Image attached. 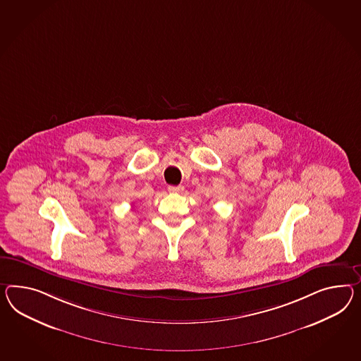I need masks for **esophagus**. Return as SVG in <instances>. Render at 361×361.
Here are the masks:
<instances>
[{
  "mask_svg": "<svg viewBox=\"0 0 361 361\" xmlns=\"http://www.w3.org/2000/svg\"><path fill=\"white\" fill-rule=\"evenodd\" d=\"M169 191H170V192H178V194H180V192L185 191V187H183V185H169Z\"/></svg>",
  "mask_w": 361,
  "mask_h": 361,
  "instance_id": "esophagus-1",
  "label": "esophagus"
}]
</instances>
